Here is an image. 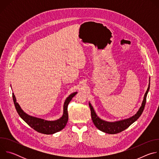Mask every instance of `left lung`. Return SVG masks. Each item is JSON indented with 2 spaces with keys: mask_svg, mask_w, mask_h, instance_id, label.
Here are the masks:
<instances>
[{
  "mask_svg": "<svg viewBox=\"0 0 159 159\" xmlns=\"http://www.w3.org/2000/svg\"><path fill=\"white\" fill-rule=\"evenodd\" d=\"M149 89H150V82H149V85L147 89V90L146 91L145 94L144 96V99H143L142 106L140 107L139 111L137 112V114H136L134 116L131 117L130 118L122 120V121L110 123V122H107L101 120L96 115L93 106L89 103V107L90 109V112H91V118L94 125L99 130L109 134H116L124 131L125 129L128 128L135 121H137L142 114L143 109L145 108V104H146L147 96Z\"/></svg>",
  "mask_w": 159,
  "mask_h": 159,
  "instance_id": "8db88e82",
  "label": "left lung"
}]
</instances>
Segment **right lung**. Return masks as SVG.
Segmentation results:
<instances>
[{"mask_svg": "<svg viewBox=\"0 0 159 159\" xmlns=\"http://www.w3.org/2000/svg\"><path fill=\"white\" fill-rule=\"evenodd\" d=\"M77 93V92L72 93L65 100L63 106V115L62 117L59 120L52 121H48L29 116L21 109L20 107L16 102V99L14 94H12V99L18 115L30 127L40 133L51 134L61 131L66 126L68 119H69V115H68L67 110L68 105H69L72 99L75 96Z\"/></svg>", "mask_w": 159, "mask_h": 159, "instance_id": "add662e5", "label": "right lung"}]
</instances>
